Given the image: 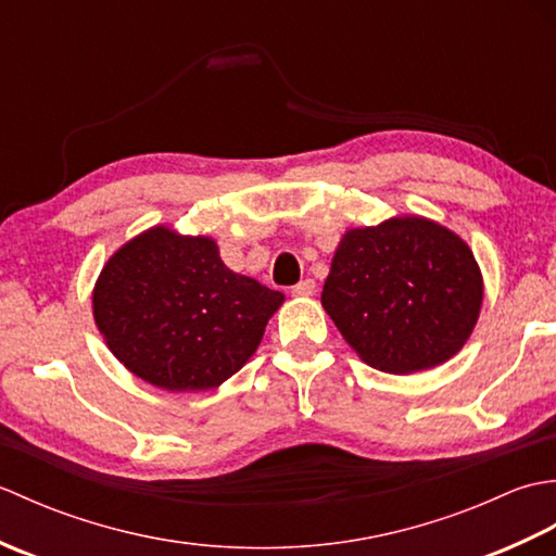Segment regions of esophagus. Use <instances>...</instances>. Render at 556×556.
<instances>
[{
    "mask_svg": "<svg viewBox=\"0 0 556 556\" xmlns=\"http://www.w3.org/2000/svg\"><path fill=\"white\" fill-rule=\"evenodd\" d=\"M315 289H317V287H315L313 279H303V281H299L296 287L291 289V293H293V296H313Z\"/></svg>",
    "mask_w": 556,
    "mask_h": 556,
    "instance_id": "esophagus-1",
    "label": "esophagus"
}]
</instances>
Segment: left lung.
<instances>
[{"mask_svg": "<svg viewBox=\"0 0 556 556\" xmlns=\"http://www.w3.org/2000/svg\"><path fill=\"white\" fill-rule=\"evenodd\" d=\"M323 305L375 370H428L460 351L482 305V275L464 239L425 217L351 229L332 257Z\"/></svg>", "mask_w": 556, "mask_h": 556, "instance_id": "8db88e82", "label": "left lung"}]
</instances>
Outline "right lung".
<instances>
[{
  "instance_id": "1",
  "label": "right lung",
  "mask_w": 556,
  "mask_h": 556,
  "mask_svg": "<svg viewBox=\"0 0 556 556\" xmlns=\"http://www.w3.org/2000/svg\"><path fill=\"white\" fill-rule=\"evenodd\" d=\"M285 293L236 275L207 236L152 227L102 267L92 315L110 351L167 392H205L239 372Z\"/></svg>"
}]
</instances>
